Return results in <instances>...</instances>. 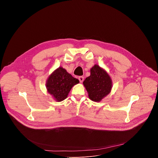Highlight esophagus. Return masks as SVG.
Wrapping results in <instances>:
<instances>
[{"instance_id":"esophagus-1","label":"esophagus","mask_w":158,"mask_h":158,"mask_svg":"<svg viewBox=\"0 0 158 158\" xmlns=\"http://www.w3.org/2000/svg\"><path fill=\"white\" fill-rule=\"evenodd\" d=\"M78 79H79V80L80 81V82H82L83 81H84V77L83 76H79L78 77Z\"/></svg>"}]
</instances>
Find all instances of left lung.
Segmentation results:
<instances>
[{
    "label": "left lung",
    "mask_w": 158,
    "mask_h": 158,
    "mask_svg": "<svg viewBox=\"0 0 158 158\" xmlns=\"http://www.w3.org/2000/svg\"><path fill=\"white\" fill-rule=\"evenodd\" d=\"M89 98L93 101L99 102L110 93L112 81L108 74L102 68L94 65L91 69V75L83 82Z\"/></svg>",
    "instance_id": "obj_1"
}]
</instances>
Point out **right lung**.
Here are the masks:
<instances>
[{"instance_id":"1","label":"right lung","mask_w":158,"mask_h":158,"mask_svg":"<svg viewBox=\"0 0 158 158\" xmlns=\"http://www.w3.org/2000/svg\"><path fill=\"white\" fill-rule=\"evenodd\" d=\"M79 82L77 79L60 67L49 77L46 86L48 93L60 102L67 97L73 86Z\"/></svg>"}]
</instances>
